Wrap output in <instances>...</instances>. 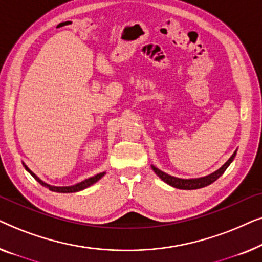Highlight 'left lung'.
Returning <instances> with one entry per match:
<instances>
[{
	"mask_svg": "<svg viewBox=\"0 0 262 262\" xmlns=\"http://www.w3.org/2000/svg\"><path fill=\"white\" fill-rule=\"evenodd\" d=\"M236 152H237V150H235L234 154L230 156V159H229L227 162H225L223 166H222L220 169H217L216 171H213V173H211L209 175H206V177H202V178H194V179H181V178H177V177H171V175L164 173V171L160 170L159 168H156L155 166H152L151 164V168L152 170L155 171V174L159 177L161 180L166 182L171 187H175V188H179V189H196V188H203L205 187V186H209L212 184L217 180L218 178L221 177L222 174L224 173L225 170H227V168L230 166V163L234 161L235 156H236Z\"/></svg>",
	"mask_w": 262,
	"mask_h": 262,
	"instance_id": "8db88e82",
	"label": "left lung"
}]
</instances>
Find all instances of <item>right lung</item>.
Segmentation results:
<instances>
[{
  "label": "right lung",
  "instance_id": "add662e5",
  "mask_svg": "<svg viewBox=\"0 0 262 262\" xmlns=\"http://www.w3.org/2000/svg\"><path fill=\"white\" fill-rule=\"evenodd\" d=\"M23 166L25 167V169H26V170L28 171V173H30V174L32 175V177H33V178L35 179V180H37L41 186H44L45 188H49L50 191L57 192V193H74V192L83 191V189L88 188L89 186L94 185L95 182H98V181L100 180V179H101V178L103 177V175L106 174V171H102V173H99V174L94 175V177L85 179V180L78 182V184H75V185H73V186H53V185L48 184V182L42 181L41 179L38 177V175H35V174L33 173V171H32V170L30 169V168H28V167L26 166V164H25V162H23Z\"/></svg>",
  "mask_w": 262,
  "mask_h": 262
}]
</instances>
